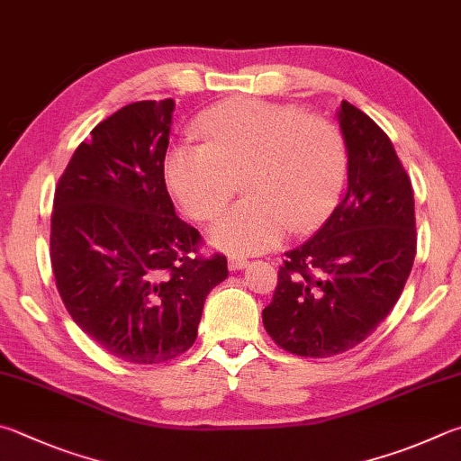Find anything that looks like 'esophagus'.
I'll use <instances>...</instances> for the list:
<instances>
[{
    "label": "esophagus",
    "instance_id": "obj_1",
    "mask_svg": "<svg viewBox=\"0 0 461 461\" xmlns=\"http://www.w3.org/2000/svg\"><path fill=\"white\" fill-rule=\"evenodd\" d=\"M248 266V259L246 258H240V256H230L228 258V267L231 272H238V270H244Z\"/></svg>",
    "mask_w": 461,
    "mask_h": 461
}]
</instances>
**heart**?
<instances>
[{"label":"heart","mask_w":461,"mask_h":461,"mask_svg":"<svg viewBox=\"0 0 461 461\" xmlns=\"http://www.w3.org/2000/svg\"><path fill=\"white\" fill-rule=\"evenodd\" d=\"M195 131L202 145L167 150L165 181L191 220L212 221L241 179L248 197L209 230L223 252H267L288 230H314L339 202L347 147L330 121L290 104L230 98L199 116Z\"/></svg>","instance_id":"heart-1"}]
</instances>
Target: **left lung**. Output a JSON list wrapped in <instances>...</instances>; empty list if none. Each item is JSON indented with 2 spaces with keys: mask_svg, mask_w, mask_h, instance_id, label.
I'll return each mask as SVG.
<instances>
[{
  "mask_svg": "<svg viewBox=\"0 0 461 461\" xmlns=\"http://www.w3.org/2000/svg\"><path fill=\"white\" fill-rule=\"evenodd\" d=\"M348 189L321 230L286 254L264 308L266 332L298 357L326 358L363 342L397 304L417 231L411 179L371 116L342 100Z\"/></svg>",
  "mask_w": 461,
  "mask_h": 461,
  "instance_id": "left-lung-1",
  "label": "left lung"
}]
</instances>
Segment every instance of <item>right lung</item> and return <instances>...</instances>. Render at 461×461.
I'll return each mask as SVG.
<instances>
[{"label": "right lung", "instance_id": "right-lung-1", "mask_svg": "<svg viewBox=\"0 0 461 461\" xmlns=\"http://www.w3.org/2000/svg\"><path fill=\"white\" fill-rule=\"evenodd\" d=\"M173 98L140 100L98 122L58 179L50 259L66 311L108 355L173 361L194 347L223 254L175 215L165 185Z\"/></svg>", "mask_w": 461, "mask_h": 461}]
</instances>
